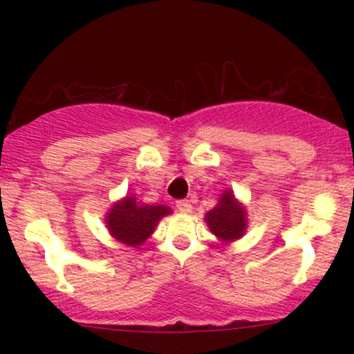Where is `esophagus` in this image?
<instances>
[{
	"instance_id": "esophagus-1",
	"label": "esophagus",
	"mask_w": 354,
	"mask_h": 354,
	"mask_svg": "<svg viewBox=\"0 0 354 354\" xmlns=\"http://www.w3.org/2000/svg\"><path fill=\"white\" fill-rule=\"evenodd\" d=\"M176 208L180 213L188 214V213H191V209H193V206H191V203L188 200H180V201H176Z\"/></svg>"
}]
</instances>
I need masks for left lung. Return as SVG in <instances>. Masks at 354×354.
Listing matches in <instances>:
<instances>
[{"instance_id":"left-lung-1","label":"left lung","mask_w":354,"mask_h":354,"mask_svg":"<svg viewBox=\"0 0 354 354\" xmlns=\"http://www.w3.org/2000/svg\"><path fill=\"white\" fill-rule=\"evenodd\" d=\"M205 221L209 226L211 233L225 243L241 238L248 226L246 209L234 198L231 189L221 194L218 205L206 213Z\"/></svg>"}]
</instances>
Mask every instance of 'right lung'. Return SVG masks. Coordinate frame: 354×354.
I'll use <instances>...</instances> for the list:
<instances>
[{
  "instance_id": "right-lung-1",
  "label": "right lung",
  "mask_w": 354,
  "mask_h": 354,
  "mask_svg": "<svg viewBox=\"0 0 354 354\" xmlns=\"http://www.w3.org/2000/svg\"><path fill=\"white\" fill-rule=\"evenodd\" d=\"M171 209L163 205H141L135 196H124L111 206L106 226L111 236L126 246L138 248L153 234L158 221Z\"/></svg>"
}]
</instances>
